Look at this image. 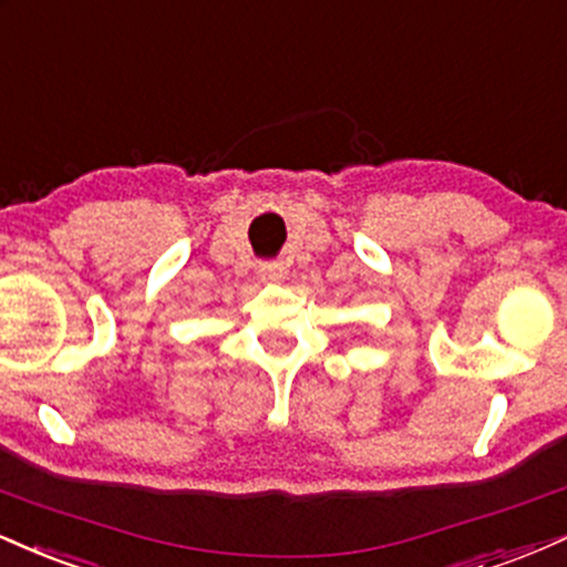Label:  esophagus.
Instances as JSON below:
<instances>
[{
  "label": "esophagus",
  "mask_w": 567,
  "mask_h": 567,
  "mask_svg": "<svg viewBox=\"0 0 567 567\" xmlns=\"http://www.w3.org/2000/svg\"><path fill=\"white\" fill-rule=\"evenodd\" d=\"M286 276V265L284 262H262L259 265V278L262 281H281Z\"/></svg>",
  "instance_id": "esophagus-1"
}]
</instances>
